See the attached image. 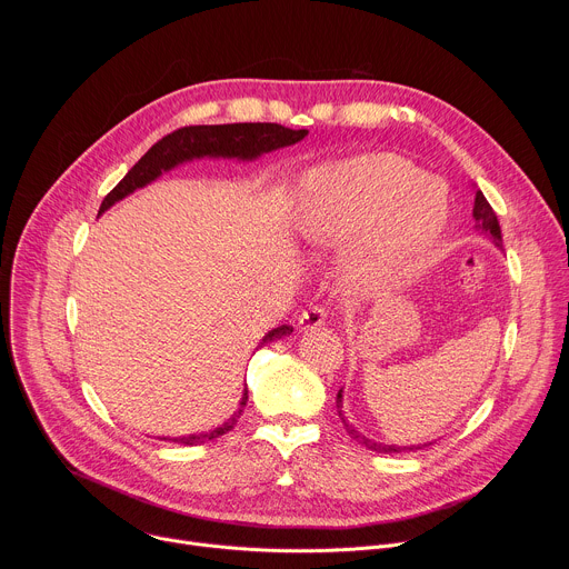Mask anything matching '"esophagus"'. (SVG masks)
I'll return each instance as SVG.
<instances>
[{
  "label": "esophagus",
  "instance_id": "esophagus-1",
  "mask_svg": "<svg viewBox=\"0 0 569 569\" xmlns=\"http://www.w3.org/2000/svg\"><path fill=\"white\" fill-rule=\"evenodd\" d=\"M327 308H321V306H310L308 310H303L301 315H299V331H312V329H317V327H321L323 321H327Z\"/></svg>",
  "mask_w": 569,
  "mask_h": 569
}]
</instances>
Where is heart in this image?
Listing matches in <instances>:
<instances>
[{
    "label": "heart",
    "instance_id": "b5f03b06",
    "mask_svg": "<svg viewBox=\"0 0 569 569\" xmlns=\"http://www.w3.org/2000/svg\"><path fill=\"white\" fill-rule=\"evenodd\" d=\"M448 191L391 152L310 169L297 189V231L310 248H345L365 236L347 281L369 295L408 279L448 222Z\"/></svg>",
    "mask_w": 569,
    "mask_h": 569
}]
</instances>
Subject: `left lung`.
<instances>
[{
    "label": "left lung",
    "mask_w": 569,
    "mask_h": 569,
    "mask_svg": "<svg viewBox=\"0 0 569 569\" xmlns=\"http://www.w3.org/2000/svg\"><path fill=\"white\" fill-rule=\"evenodd\" d=\"M472 218H475V229L481 233V236H489L493 240L496 248H502V231H500V222H498V216L493 211V207L489 204V200L483 198V193L479 189H475V204H472ZM338 415L342 419V423L347 426V432L365 448L373 450V452H380V455H396V452H410V450H421L426 446H432L430 441L428 443H417V446H396V443H382V441H376V439H369L365 437L362 432H358L345 417L342 412V405H345V393L342 389L338 391Z\"/></svg>",
    "instance_id": "8db88e82"
}]
</instances>
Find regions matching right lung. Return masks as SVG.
Masks as SVG:
<instances>
[{
  "mask_svg": "<svg viewBox=\"0 0 569 569\" xmlns=\"http://www.w3.org/2000/svg\"><path fill=\"white\" fill-rule=\"evenodd\" d=\"M306 134H308V130H290L279 123H227V126L180 128V130L167 134L164 139H159L137 161V164L126 173V178L103 198L99 216H103L112 204L128 198L137 189H143L150 182H154L161 173H169V171L178 169L180 164H187V161L204 159V157L254 161L266 152L286 148V146H295ZM290 333H292V327L281 323V327H277L263 336V340L259 342L257 349L266 347L268 342L281 340L283 336H290ZM246 405H248V385L240 393L238 410L222 426L207 430V432H193V435H184V437H157V439L178 443V446H200V443L213 441V439L227 435L236 426Z\"/></svg>",
  "mask_w": 569,
  "mask_h": 569,
  "instance_id": "right-lung-1",
  "label": "right lung"
}]
</instances>
